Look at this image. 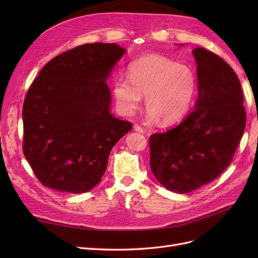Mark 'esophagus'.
<instances>
[{
	"label": "esophagus",
	"instance_id": "obj_1",
	"mask_svg": "<svg viewBox=\"0 0 258 258\" xmlns=\"http://www.w3.org/2000/svg\"><path fill=\"white\" fill-rule=\"evenodd\" d=\"M134 129H135L136 131L140 132V134H144V132H145L144 128H142V127L140 126V124H138V123H136V124H135V126H134Z\"/></svg>",
	"mask_w": 258,
	"mask_h": 258
}]
</instances>
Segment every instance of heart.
<instances>
[{"mask_svg": "<svg viewBox=\"0 0 258 258\" xmlns=\"http://www.w3.org/2000/svg\"><path fill=\"white\" fill-rule=\"evenodd\" d=\"M128 77H118L113 85L119 112L131 115L142 101V95H146V105L150 107L147 119L160 118L167 124L187 113L197 88L196 75L188 66L158 54L135 61Z\"/></svg>", "mask_w": 258, "mask_h": 258, "instance_id": "1", "label": "heart"}]
</instances>
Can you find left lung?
<instances>
[{"label": "left lung", "mask_w": 258, "mask_h": 258, "mask_svg": "<svg viewBox=\"0 0 258 258\" xmlns=\"http://www.w3.org/2000/svg\"><path fill=\"white\" fill-rule=\"evenodd\" d=\"M197 63L198 99L181 123L150 137V166L167 189L187 194L226 170L243 136L246 114L240 81L220 56L192 50Z\"/></svg>", "instance_id": "obj_1"}]
</instances>
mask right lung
Listing matches in <instances>:
<instances>
[{
    "mask_svg": "<svg viewBox=\"0 0 258 258\" xmlns=\"http://www.w3.org/2000/svg\"><path fill=\"white\" fill-rule=\"evenodd\" d=\"M124 51L117 44L77 46L51 59L31 84L22 150L44 186L71 194L92 189L113 146L132 129L111 114L106 84Z\"/></svg>",
    "mask_w": 258,
    "mask_h": 258,
    "instance_id": "add662e5",
    "label": "right lung"
}]
</instances>
